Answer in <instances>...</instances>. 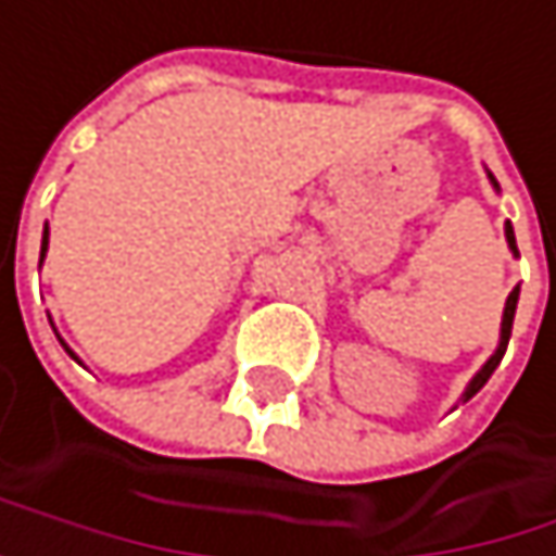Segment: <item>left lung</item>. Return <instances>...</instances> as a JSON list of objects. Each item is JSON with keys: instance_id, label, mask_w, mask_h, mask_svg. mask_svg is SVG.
Listing matches in <instances>:
<instances>
[{"instance_id": "obj_1", "label": "left lung", "mask_w": 556, "mask_h": 556, "mask_svg": "<svg viewBox=\"0 0 556 556\" xmlns=\"http://www.w3.org/2000/svg\"><path fill=\"white\" fill-rule=\"evenodd\" d=\"M505 236H508V245L518 252V245H515V232H511V223L505 226ZM515 307H518V288L508 294V301H505V317H502V343H498V351H495V357L489 361V364H484L481 370H478V377L468 383V390H465V396H462V403H468L484 383H489V377L495 374V367L502 364V357H505V351H508V337H511V324H515Z\"/></svg>"}]
</instances>
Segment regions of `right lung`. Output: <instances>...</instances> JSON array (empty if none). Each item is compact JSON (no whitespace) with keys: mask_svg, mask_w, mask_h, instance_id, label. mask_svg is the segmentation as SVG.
Returning a JSON list of instances; mask_svg holds the SVG:
<instances>
[{"mask_svg":"<svg viewBox=\"0 0 556 556\" xmlns=\"http://www.w3.org/2000/svg\"><path fill=\"white\" fill-rule=\"evenodd\" d=\"M45 249H48V226H45V239H41V258H45ZM64 351H67V346H64ZM67 354H72V351H67ZM75 357V354H72Z\"/></svg>","mask_w":556,"mask_h":556,"instance_id":"right-lung-1","label":"right lung"}]
</instances>
